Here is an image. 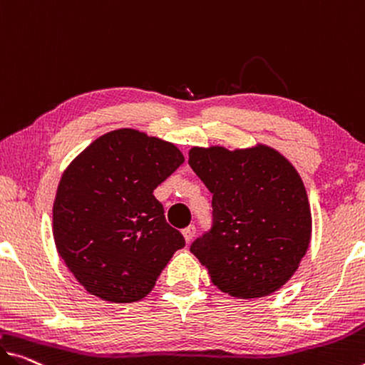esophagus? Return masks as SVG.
I'll list each match as a JSON object with an SVG mask.
<instances>
[{
    "instance_id": "1",
    "label": "esophagus",
    "mask_w": 365,
    "mask_h": 365,
    "mask_svg": "<svg viewBox=\"0 0 365 365\" xmlns=\"http://www.w3.org/2000/svg\"><path fill=\"white\" fill-rule=\"evenodd\" d=\"M182 237L186 240V243H190V241L194 240L195 237V227L194 225H189L187 228L182 230Z\"/></svg>"
}]
</instances>
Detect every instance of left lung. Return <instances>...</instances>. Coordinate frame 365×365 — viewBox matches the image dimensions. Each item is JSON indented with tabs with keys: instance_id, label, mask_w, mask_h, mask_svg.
Here are the masks:
<instances>
[{
	"instance_id": "obj_1",
	"label": "left lung",
	"mask_w": 365,
	"mask_h": 365,
	"mask_svg": "<svg viewBox=\"0 0 365 365\" xmlns=\"http://www.w3.org/2000/svg\"><path fill=\"white\" fill-rule=\"evenodd\" d=\"M189 165L212 192L214 227L190 245L212 284L237 299H259L287 284L312 240L295 166L264 143L192 147Z\"/></svg>"
}]
</instances>
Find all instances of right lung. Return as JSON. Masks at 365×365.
<instances>
[{"label": "right lung", "instance_id": "obj_1", "mask_svg": "<svg viewBox=\"0 0 365 365\" xmlns=\"http://www.w3.org/2000/svg\"><path fill=\"white\" fill-rule=\"evenodd\" d=\"M182 163L175 143L125 127L101 135L66 166L53 200V240L89 294L132 304L151 292L184 246L153 190Z\"/></svg>", "mask_w": 365, "mask_h": 365}]
</instances>
